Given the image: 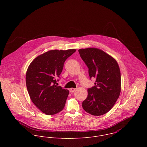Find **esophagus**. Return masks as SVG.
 <instances>
[{
  "instance_id": "34e87169",
  "label": "esophagus",
  "mask_w": 147,
  "mask_h": 147,
  "mask_svg": "<svg viewBox=\"0 0 147 147\" xmlns=\"http://www.w3.org/2000/svg\"><path fill=\"white\" fill-rule=\"evenodd\" d=\"M76 90V89H75V88H71L69 89V92H70L71 93H73V92H74Z\"/></svg>"
}]
</instances>
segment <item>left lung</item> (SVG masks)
<instances>
[{
  "instance_id": "1",
  "label": "left lung",
  "mask_w": 147,
  "mask_h": 147,
  "mask_svg": "<svg viewBox=\"0 0 147 147\" xmlns=\"http://www.w3.org/2000/svg\"><path fill=\"white\" fill-rule=\"evenodd\" d=\"M88 68L90 79H96L95 85L88 89V96L82 103L84 110L99 116L110 111L119 98L121 90V71L116 60L97 48L79 50Z\"/></svg>"
}]
</instances>
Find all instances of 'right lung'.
<instances>
[{
	"label": "right lung",
	"instance_id": "add662e5",
	"mask_svg": "<svg viewBox=\"0 0 147 147\" xmlns=\"http://www.w3.org/2000/svg\"><path fill=\"white\" fill-rule=\"evenodd\" d=\"M76 49L49 50L36 57L29 65L26 84L33 103L46 115L62 111L69 91L57 85L65 60Z\"/></svg>",
	"mask_w": 147,
	"mask_h": 147
}]
</instances>
